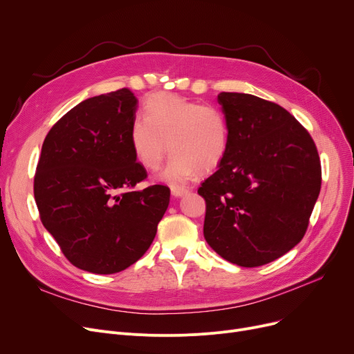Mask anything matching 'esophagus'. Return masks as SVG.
<instances>
[{"label":"esophagus","instance_id":"34e87169","mask_svg":"<svg viewBox=\"0 0 354 354\" xmlns=\"http://www.w3.org/2000/svg\"><path fill=\"white\" fill-rule=\"evenodd\" d=\"M188 192H189V189H187V188H172V189H171V194H172V196H175V198L185 196Z\"/></svg>","mask_w":354,"mask_h":354}]
</instances>
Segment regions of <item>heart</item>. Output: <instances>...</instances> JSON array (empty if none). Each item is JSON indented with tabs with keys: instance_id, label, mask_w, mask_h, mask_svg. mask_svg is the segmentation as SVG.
I'll return each instance as SVG.
<instances>
[{
	"instance_id": "heart-1",
	"label": "heart",
	"mask_w": 354,
	"mask_h": 354,
	"mask_svg": "<svg viewBox=\"0 0 354 354\" xmlns=\"http://www.w3.org/2000/svg\"><path fill=\"white\" fill-rule=\"evenodd\" d=\"M231 129L224 111L187 97L156 93L149 97L129 127V143L136 162L158 171L165 153L172 152L160 179L174 187L187 183L196 172L208 174L225 159Z\"/></svg>"
}]
</instances>
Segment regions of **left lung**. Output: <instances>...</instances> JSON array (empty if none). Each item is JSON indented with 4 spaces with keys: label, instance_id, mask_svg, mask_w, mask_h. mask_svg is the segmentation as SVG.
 Listing matches in <instances>:
<instances>
[{
    "label": "left lung",
    "instance_id": "1",
    "mask_svg": "<svg viewBox=\"0 0 354 354\" xmlns=\"http://www.w3.org/2000/svg\"><path fill=\"white\" fill-rule=\"evenodd\" d=\"M218 103L231 140L218 171L198 189L207 202L203 236L227 261L259 267L303 239L322 188L319 152L281 106L227 91Z\"/></svg>",
    "mask_w": 354,
    "mask_h": 354
}]
</instances>
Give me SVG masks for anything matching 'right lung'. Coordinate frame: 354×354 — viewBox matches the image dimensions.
Wrapping results in <instances>:
<instances>
[{
	"label": "right lung",
	"instance_id": "1",
	"mask_svg": "<svg viewBox=\"0 0 354 354\" xmlns=\"http://www.w3.org/2000/svg\"><path fill=\"white\" fill-rule=\"evenodd\" d=\"M138 99L120 88L83 100L47 133L34 176L44 228L68 261L93 274L126 270L151 247L171 191H133L147 174L129 127Z\"/></svg>",
	"mask_w": 354,
	"mask_h": 354
}]
</instances>
